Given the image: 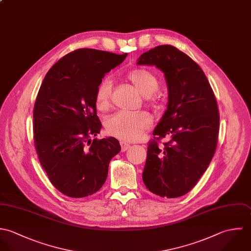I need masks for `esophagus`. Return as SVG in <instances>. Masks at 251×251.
Listing matches in <instances>:
<instances>
[{
  "label": "esophagus",
  "mask_w": 251,
  "mask_h": 251,
  "mask_svg": "<svg viewBox=\"0 0 251 251\" xmlns=\"http://www.w3.org/2000/svg\"><path fill=\"white\" fill-rule=\"evenodd\" d=\"M120 145H121V151H123V152L127 151V150H129L130 147H131L129 144H126V143H124V142H121Z\"/></svg>",
  "instance_id": "34e87169"
}]
</instances>
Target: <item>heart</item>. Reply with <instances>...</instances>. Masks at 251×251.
<instances>
[{"instance_id":"b5f03b06","label":"heart","mask_w":251,"mask_h":251,"mask_svg":"<svg viewBox=\"0 0 251 251\" xmlns=\"http://www.w3.org/2000/svg\"><path fill=\"white\" fill-rule=\"evenodd\" d=\"M128 80L148 99H152L159 87L158 76L148 69H135L128 73ZM112 82L109 78L102 79L96 90L97 107L104 111L109 107ZM154 101V99L151 100ZM152 117L146 112H118L109 117L105 123L106 132L124 142H135L142 139L152 126Z\"/></svg>"}]
</instances>
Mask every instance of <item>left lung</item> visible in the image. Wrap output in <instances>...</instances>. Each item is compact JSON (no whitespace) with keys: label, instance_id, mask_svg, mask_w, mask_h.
I'll use <instances>...</instances> for the list:
<instances>
[{"label":"left lung","instance_id":"obj_1","mask_svg":"<svg viewBox=\"0 0 251 251\" xmlns=\"http://www.w3.org/2000/svg\"><path fill=\"white\" fill-rule=\"evenodd\" d=\"M137 65L154 66L164 74L167 109L153 136L171 137L163 148L156 141L149 144L143 180L152 193L177 198L196 185L214 155L219 130L215 96L199 65L175 47L145 52Z\"/></svg>","mask_w":251,"mask_h":251}]
</instances>
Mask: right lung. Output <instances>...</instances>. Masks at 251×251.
Returning <instances> with one entry per match:
<instances>
[{"label": "right lung", "mask_w": 251, "mask_h": 251, "mask_svg": "<svg viewBox=\"0 0 251 251\" xmlns=\"http://www.w3.org/2000/svg\"><path fill=\"white\" fill-rule=\"evenodd\" d=\"M126 57L77 50L54 64L43 81L34 107L35 147L51 183L66 196L84 198L99 191L110 160L121 151L113 137H92L101 128L96 90Z\"/></svg>", "instance_id": "add662e5"}]
</instances>
